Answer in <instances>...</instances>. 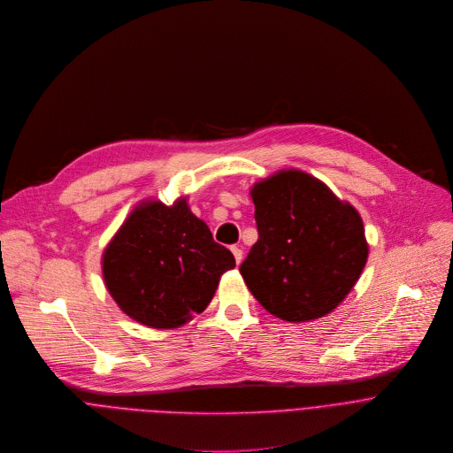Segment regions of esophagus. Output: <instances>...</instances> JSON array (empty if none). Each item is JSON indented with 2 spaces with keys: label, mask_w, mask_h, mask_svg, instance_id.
I'll use <instances>...</instances> for the list:
<instances>
[{
  "label": "esophagus",
  "mask_w": 453,
  "mask_h": 453,
  "mask_svg": "<svg viewBox=\"0 0 453 453\" xmlns=\"http://www.w3.org/2000/svg\"><path fill=\"white\" fill-rule=\"evenodd\" d=\"M230 250H232V253H234V257H235V262L241 264V262H242V250H241L239 246H232Z\"/></svg>",
  "instance_id": "obj_1"
}]
</instances>
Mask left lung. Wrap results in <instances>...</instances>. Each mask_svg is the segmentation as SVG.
<instances>
[{
    "mask_svg": "<svg viewBox=\"0 0 453 453\" xmlns=\"http://www.w3.org/2000/svg\"><path fill=\"white\" fill-rule=\"evenodd\" d=\"M251 198L258 239L239 267L251 295L286 321L332 312L368 260L358 212L296 169L255 184Z\"/></svg>",
    "mask_w": 453,
    "mask_h": 453,
    "instance_id": "obj_1",
    "label": "left lung"
}]
</instances>
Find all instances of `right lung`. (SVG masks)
Segmentation results:
<instances>
[{
    "instance_id": "add662e5",
    "label": "right lung",
    "mask_w": 453,
    "mask_h": 453,
    "mask_svg": "<svg viewBox=\"0 0 453 453\" xmlns=\"http://www.w3.org/2000/svg\"><path fill=\"white\" fill-rule=\"evenodd\" d=\"M232 267V251L212 239L186 198L135 207L104 253L111 296L151 328H176L203 312Z\"/></svg>"
}]
</instances>
